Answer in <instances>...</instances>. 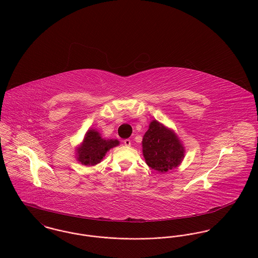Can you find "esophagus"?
I'll return each mask as SVG.
<instances>
[{
	"label": "esophagus",
	"mask_w": 258,
	"mask_h": 258,
	"mask_svg": "<svg viewBox=\"0 0 258 258\" xmlns=\"http://www.w3.org/2000/svg\"><path fill=\"white\" fill-rule=\"evenodd\" d=\"M123 143H124V145L125 146H131V140L130 139H125L124 141H123Z\"/></svg>",
	"instance_id": "esophagus-1"
}]
</instances>
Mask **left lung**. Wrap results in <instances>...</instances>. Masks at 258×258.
Here are the masks:
<instances>
[{
	"mask_svg": "<svg viewBox=\"0 0 258 258\" xmlns=\"http://www.w3.org/2000/svg\"><path fill=\"white\" fill-rule=\"evenodd\" d=\"M142 151L146 164L159 173L178 168L185 153L184 144L175 131L156 119L150 122L143 136Z\"/></svg>",
	"mask_w": 258,
	"mask_h": 258,
	"instance_id": "obj_1",
	"label": "left lung"
}]
</instances>
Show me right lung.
Instances as JSON below:
<instances>
[{
    "label": "right lung",
    "instance_id": "obj_1",
    "mask_svg": "<svg viewBox=\"0 0 258 258\" xmlns=\"http://www.w3.org/2000/svg\"><path fill=\"white\" fill-rule=\"evenodd\" d=\"M120 143L117 139H104L101 134L90 128L84 135L82 142L76 147V160L84 166H95L100 163L106 153Z\"/></svg>",
    "mask_w": 258,
    "mask_h": 258
}]
</instances>
